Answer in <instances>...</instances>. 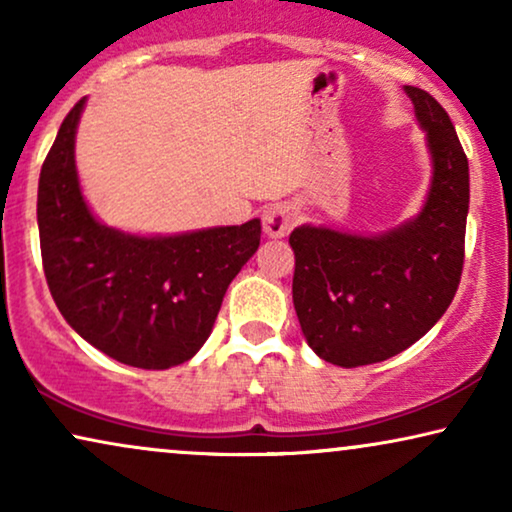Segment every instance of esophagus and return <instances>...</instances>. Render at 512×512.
<instances>
[{
	"instance_id": "1",
	"label": "esophagus",
	"mask_w": 512,
	"mask_h": 512,
	"mask_svg": "<svg viewBox=\"0 0 512 512\" xmlns=\"http://www.w3.org/2000/svg\"><path fill=\"white\" fill-rule=\"evenodd\" d=\"M298 212L296 207L291 205H270L263 212V230L265 235L272 237V240H279V237H286L291 233V228L296 226Z\"/></svg>"
}]
</instances>
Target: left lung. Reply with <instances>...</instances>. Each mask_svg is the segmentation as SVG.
<instances>
[{"label":"left lung","instance_id":"8db88e82","mask_svg":"<svg viewBox=\"0 0 512 512\" xmlns=\"http://www.w3.org/2000/svg\"><path fill=\"white\" fill-rule=\"evenodd\" d=\"M426 135L431 184L412 219L377 235L298 226L293 307L312 352L356 368L401 354L450 307L464 268L468 160L447 111L405 86Z\"/></svg>","mask_w":512,"mask_h":512}]
</instances>
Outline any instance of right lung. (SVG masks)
I'll return each instance as SVG.
<instances>
[{"instance_id": "right-lung-1", "label": "right lung", "mask_w": 512, "mask_h": 512, "mask_svg": "<svg viewBox=\"0 0 512 512\" xmlns=\"http://www.w3.org/2000/svg\"><path fill=\"white\" fill-rule=\"evenodd\" d=\"M74 104L39 174L37 221L48 289L83 340L132 368L165 370L198 354L228 284L261 244V219L177 235L107 226L83 198Z\"/></svg>"}]
</instances>
